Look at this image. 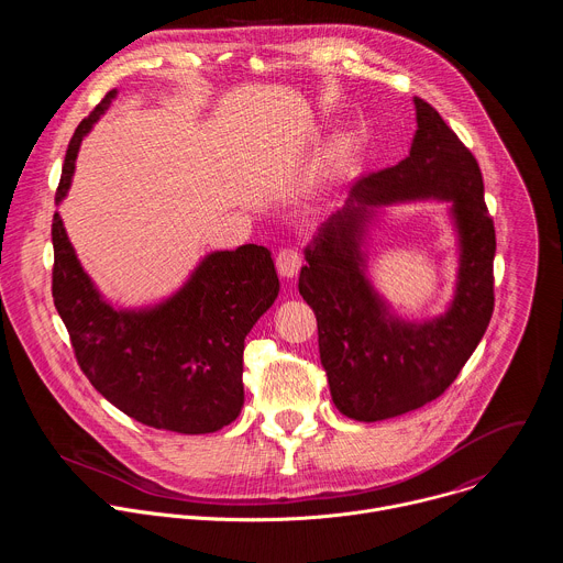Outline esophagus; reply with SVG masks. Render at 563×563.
<instances>
[{"label": "esophagus", "mask_w": 563, "mask_h": 563, "mask_svg": "<svg viewBox=\"0 0 563 563\" xmlns=\"http://www.w3.org/2000/svg\"><path fill=\"white\" fill-rule=\"evenodd\" d=\"M302 265V254L294 247H285L276 256V269L283 278H294Z\"/></svg>", "instance_id": "obj_1"}]
</instances>
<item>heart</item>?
<instances>
[{
	"label": "heart",
	"mask_w": 563,
	"mask_h": 563,
	"mask_svg": "<svg viewBox=\"0 0 563 563\" xmlns=\"http://www.w3.org/2000/svg\"><path fill=\"white\" fill-rule=\"evenodd\" d=\"M341 157H343V148H341V146H336V148L332 151V155H330V165H339V163H341Z\"/></svg>",
	"instance_id": "b5f03b06"
}]
</instances>
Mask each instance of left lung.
Returning a JSON list of instances; mask_svg holds the SVG:
<instances>
[{"instance_id":"1","label":"left lung","mask_w":563,"mask_h":563,"mask_svg":"<svg viewBox=\"0 0 563 563\" xmlns=\"http://www.w3.org/2000/svg\"><path fill=\"white\" fill-rule=\"evenodd\" d=\"M417 133L398 165L354 183L347 205L305 250L298 291L318 320V350L339 412L383 421L423 408L459 376L495 309V222L476 157L439 111L415 98ZM453 202L460 229V283L451 309L428 324L391 317L362 272L360 240L371 207L398 199Z\"/></svg>"}]
</instances>
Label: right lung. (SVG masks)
I'll list each match as a JSON object with an SVG mask.
<instances>
[{
    "instance_id": "obj_1",
    "label": "right lung",
    "mask_w": 563,
    "mask_h": 563,
    "mask_svg": "<svg viewBox=\"0 0 563 563\" xmlns=\"http://www.w3.org/2000/svg\"><path fill=\"white\" fill-rule=\"evenodd\" d=\"M118 91L77 124L55 202L66 196L79 142ZM53 302L79 369L126 417L178 434L216 432L243 410L245 336L274 305L280 283L272 252L243 245L213 252L169 300L129 311L109 305L79 265L53 216Z\"/></svg>"
}]
</instances>
